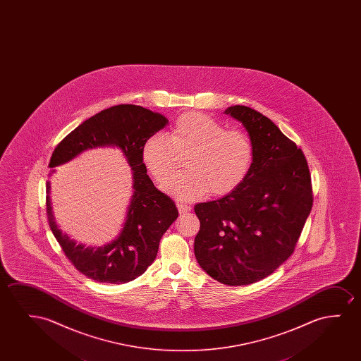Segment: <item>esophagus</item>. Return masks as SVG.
Masks as SVG:
<instances>
[{"label":"esophagus","mask_w":361,"mask_h":361,"mask_svg":"<svg viewBox=\"0 0 361 361\" xmlns=\"http://www.w3.org/2000/svg\"><path fill=\"white\" fill-rule=\"evenodd\" d=\"M176 206H178V212L180 213H186L191 211V206H190V204H186V203L178 201V202H176Z\"/></svg>","instance_id":"esophagus-1"}]
</instances>
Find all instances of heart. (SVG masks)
<instances>
[{
    "label": "heart",
    "instance_id": "b5f03b06",
    "mask_svg": "<svg viewBox=\"0 0 361 361\" xmlns=\"http://www.w3.org/2000/svg\"><path fill=\"white\" fill-rule=\"evenodd\" d=\"M185 154L188 171L170 178L164 190L186 201L206 193L222 197L247 178L254 145L242 129H226L207 114L188 112L175 121L168 138L154 134L144 142L142 160L154 178L163 183L178 168V155Z\"/></svg>",
    "mask_w": 361,
    "mask_h": 361
}]
</instances>
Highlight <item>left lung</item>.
Segmentation results:
<instances>
[{
  "label": "left lung",
  "instance_id": "left-lung-1",
  "mask_svg": "<svg viewBox=\"0 0 361 361\" xmlns=\"http://www.w3.org/2000/svg\"><path fill=\"white\" fill-rule=\"evenodd\" d=\"M224 114L247 129L254 159L237 190L195 206L201 223L195 257L214 280L243 286L271 275L291 257L313 195L305 154L271 119L247 106Z\"/></svg>",
  "mask_w": 361,
  "mask_h": 361
}]
</instances>
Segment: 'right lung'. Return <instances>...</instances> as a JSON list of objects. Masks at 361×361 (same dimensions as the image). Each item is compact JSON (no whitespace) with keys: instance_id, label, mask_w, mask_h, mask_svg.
Instances as JSON below:
<instances>
[{"instance_id":"obj_1","label":"right lung","mask_w":361,"mask_h":361,"mask_svg":"<svg viewBox=\"0 0 361 361\" xmlns=\"http://www.w3.org/2000/svg\"><path fill=\"white\" fill-rule=\"evenodd\" d=\"M166 124L163 114L142 106H112L70 132L51 154L49 168H55L86 149L114 145L123 152L133 170L134 193L123 229L104 247H86L63 234L47 196V217L55 239L71 264L91 280L119 285L140 276L155 260L164 233L178 218L175 202L154 186L142 160L144 142ZM49 188L47 183V192Z\"/></svg>"}]
</instances>
